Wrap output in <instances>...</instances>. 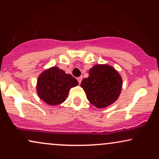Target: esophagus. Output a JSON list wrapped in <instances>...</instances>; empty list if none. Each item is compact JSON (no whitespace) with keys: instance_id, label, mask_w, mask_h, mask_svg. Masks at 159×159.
<instances>
[{"instance_id":"1","label":"esophagus","mask_w":159,"mask_h":159,"mask_svg":"<svg viewBox=\"0 0 159 159\" xmlns=\"http://www.w3.org/2000/svg\"><path fill=\"white\" fill-rule=\"evenodd\" d=\"M77 80H78V83L81 84V81H82V77H78V78H77Z\"/></svg>"}]
</instances>
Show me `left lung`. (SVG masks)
Returning a JSON list of instances; mask_svg holds the SVG:
<instances>
[{
  "instance_id": "8db88e82",
  "label": "left lung",
  "mask_w": 159,
  "mask_h": 159,
  "mask_svg": "<svg viewBox=\"0 0 159 159\" xmlns=\"http://www.w3.org/2000/svg\"><path fill=\"white\" fill-rule=\"evenodd\" d=\"M88 101L97 108H105L117 100L123 87L118 71L108 64H96L89 70V77L81 83Z\"/></svg>"
}]
</instances>
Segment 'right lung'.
<instances>
[{
    "label": "right lung",
    "mask_w": 159,
    "mask_h": 159,
    "mask_svg": "<svg viewBox=\"0 0 159 159\" xmlns=\"http://www.w3.org/2000/svg\"><path fill=\"white\" fill-rule=\"evenodd\" d=\"M78 82L70 74H66L57 66L45 69L38 76L36 93L47 105L55 106L64 102L71 88Z\"/></svg>",
    "instance_id": "right-lung-1"
}]
</instances>
